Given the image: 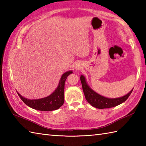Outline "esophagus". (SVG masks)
<instances>
[{
  "mask_svg": "<svg viewBox=\"0 0 146 146\" xmlns=\"http://www.w3.org/2000/svg\"><path fill=\"white\" fill-rule=\"evenodd\" d=\"M76 69H78V68H77V67H76Z\"/></svg>",
  "mask_w": 146,
  "mask_h": 146,
  "instance_id": "34e87169",
  "label": "esophagus"
}]
</instances>
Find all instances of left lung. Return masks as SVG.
<instances>
[{"label":"left lung","instance_id":"8db88e82","mask_svg":"<svg viewBox=\"0 0 146 146\" xmlns=\"http://www.w3.org/2000/svg\"><path fill=\"white\" fill-rule=\"evenodd\" d=\"M80 80H81L83 91L84 93L86 100L93 107L99 108V109L111 108L121 104L129 98L133 90L132 89L129 94L122 97L117 98H108L103 97V96L99 95L97 93L92 90L87 85L85 77L83 75H81V76H80Z\"/></svg>","mask_w":146,"mask_h":146}]
</instances>
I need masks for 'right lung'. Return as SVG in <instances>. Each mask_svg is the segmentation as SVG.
Returning a JSON list of instances; mask_svg holds the SVG:
<instances>
[{
  "label": "right lung",
  "instance_id": "1",
  "mask_svg": "<svg viewBox=\"0 0 146 146\" xmlns=\"http://www.w3.org/2000/svg\"><path fill=\"white\" fill-rule=\"evenodd\" d=\"M72 73V71L64 73L61 76L57 88L52 94L47 97L36 99V100H29V99L22 97L18 92L17 94L24 104L34 109L41 111L57 110L61 107L64 103V83L67 78V76Z\"/></svg>",
  "mask_w": 146,
  "mask_h": 146
}]
</instances>
